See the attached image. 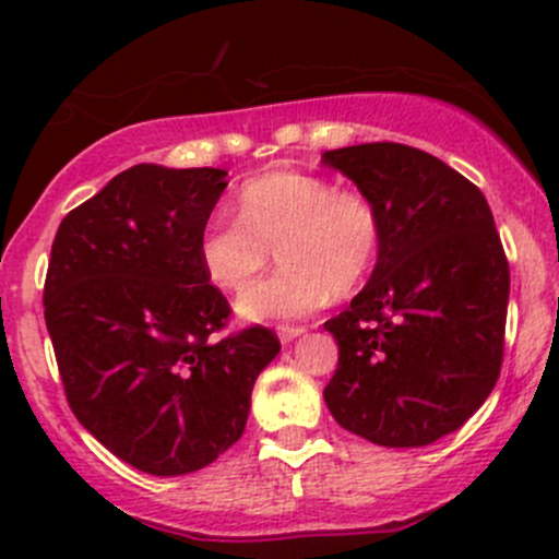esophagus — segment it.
Instances as JSON below:
<instances>
[{"label": "esophagus", "instance_id": "obj_1", "mask_svg": "<svg viewBox=\"0 0 559 559\" xmlns=\"http://www.w3.org/2000/svg\"><path fill=\"white\" fill-rule=\"evenodd\" d=\"M302 332H306V326H278V341L286 346V343L297 341V337H300Z\"/></svg>", "mask_w": 559, "mask_h": 559}]
</instances>
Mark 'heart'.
<instances>
[{
	"label": "heart",
	"mask_w": 559,
	"mask_h": 559,
	"mask_svg": "<svg viewBox=\"0 0 559 559\" xmlns=\"http://www.w3.org/2000/svg\"><path fill=\"white\" fill-rule=\"evenodd\" d=\"M240 216L216 213L197 253L207 281L240 289L281 248L286 267L246 286L238 313L248 321H289L357 289L381 251L379 207L357 191L308 173H267L238 191Z\"/></svg>",
	"instance_id": "obj_1"
}]
</instances>
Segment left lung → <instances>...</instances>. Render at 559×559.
I'll return each mask as SVG.
<instances>
[{"instance_id":"8db88e82","label":"left lung","mask_w":559,"mask_h":559,"mask_svg":"<svg viewBox=\"0 0 559 559\" xmlns=\"http://www.w3.org/2000/svg\"><path fill=\"white\" fill-rule=\"evenodd\" d=\"M379 207L368 284L324 330L337 370L324 403L341 427L389 449L460 430L503 362L509 262L487 197L436 156L400 143L324 151Z\"/></svg>"}]
</instances>
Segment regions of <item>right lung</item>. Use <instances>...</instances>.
Segmentation results:
<instances>
[{"label":"right lung","instance_id":"right-lung-1","mask_svg":"<svg viewBox=\"0 0 559 559\" xmlns=\"http://www.w3.org/2000/svg\"><path fill=\"white\" fill-rule=\"evenodd\" d=\"M227 170L134 165L64 216L45 324L83 427L151 476H183L240 441L273 330L213 341L229 306L200 264Z\"/></svg>","mask_w":559,"mask_h":559}]
</instances>
